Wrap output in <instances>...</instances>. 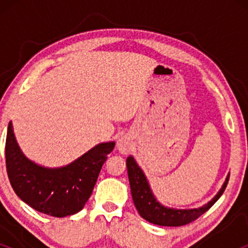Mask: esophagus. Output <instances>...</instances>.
<instances>
[{"instance_id":"1","label":"esophagus","mask_w":248,"mask_h":248,"mask_svg":"<svg viewBox=\"0 0 248 248\" xmlns=\"http://www.w3.org/2000/svg\"><path fill=\"white\" fill-rule=\"evenodd\" d=\"M116 146H118L119 152L121 154H128L130 152V148H132V142H130L128 136H122L118 140Z\"/></svg>"}]
</instances>
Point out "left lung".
<instances>
[{"mask_svg": "<svg viewBox=\"0 0 248 248\" xmlns=\"http://www.w3.org/2000/svg\"><path fill=\"white\" fill-rule=\"evenodd\" d=\"M126 163L128 178H129L130 183V190H132L133 201L136 209H138L142 218H144L149 223L161 225V226H183V225L192 223L193 220L201 217L203 213H205L218 201L219 197L224 193L225 189H226L230 178V176H227L223 187L217 193V196L211 202H209V203L205 204L204 206L199 207V209H167V207L162 206L153 196L152 191H150V187L148 186L147 179L144 177V173L142 172V170L139 168L132 156H128Z\"/></svg>", "mask_w": 248, "mask_h": 248, "instance_id": "left-lung-1", "label": "left lung"}]
</instances>
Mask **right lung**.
<instances>
[{"mask_svg": "<svg viewBox=\"0 0 248 248\" xmlns=\"http://www.w3.org/2000/svg\"><path fill=\"white\" fill-rule=\"evenodd\" d=\"M114 146V142L100 143L69 166L47 169L22 154L9 122L5 140L8 177L16 195L32 209L57 218L75 215L92 195L102 164Z\"/></svg>", "mask_w": 248, "mask_h": 248, "instance_id": "obj_1", "label": "right lung"}]
</instances>
